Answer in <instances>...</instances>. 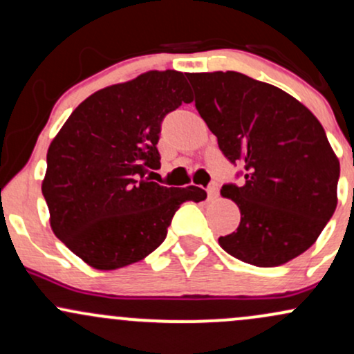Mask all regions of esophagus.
<instances>
[{
    "label": "esophagus",
    "instance_id": "1",
    "mask_svg": "<svg viewBox=\"0 0 354 354\" xmlns=\"http://www.w3.org/2000/svg\"><path fill=\"white\" fill-rule=\"evenodd\" d=\"M206 193H208V198H209V200H214V198H216L218 196V188H216V186H209V188L208 189H206Z\"/></svg>",
    "mask_w": 354,
    "mask_h": 354
}]
</instances>
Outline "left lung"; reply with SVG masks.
Here are the masks:
<instances>
[{
  "label": "left lung",
  "instance_id": "8db88e82",
  "mask_svg": "<svg viewBox=\"0 0 354 354\" xmlns=\"http://www.w3.org/2000/svg\"><path fill=\"white\" fill-rule=\"evenodd\" d=\"M194 106L241 186H223L238 205L236 231L218 239L239 261L274 268L308 250L338 205L339 160L313 113L273 84L236 71L188 73Z\"/></svg>",
  "mask_w": 354,
  "mask_h": 354
}]
</instances>
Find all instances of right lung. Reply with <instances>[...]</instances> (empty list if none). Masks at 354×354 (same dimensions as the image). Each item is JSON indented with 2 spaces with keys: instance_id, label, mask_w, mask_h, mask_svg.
Returning a JSON list of instances; mask_svg holds the SVG:
<instances>
[{
  "instance_id": "1",
  "label": "right lung",
  "mask_w": 354,
  "mask_h": 354,
  "mask_svg": "<svg viewBox=\"0 0 354 354\" xmlns=\"http://www.w3.org/2000/svg\"><path fill=\"white\" fill-rule=\"evenodd\" d=\"M181 71H146L93 93L61 126L41 185L56 238L95 270L140 261L165 241L198 186L168 188L145 176L160 166L156 145L169 111L191 103Z\"/></svg>"
}]
</instances>
